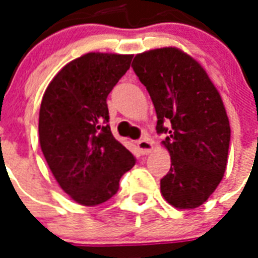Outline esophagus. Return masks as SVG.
<instances>
[{
	"label": "esophagus",
	"instance_id": "34e87169",
	"mask_svg": "<svg viewBox=\"0 0 258 258\" xmlns=\"http://www.w3.org/2000/svg\"><path fill=\"white\" fill-rule=\"evenodd\" d=\"M137 146L139 151L142 153V155H147V154L151 153V150H153V143L150 142V139L147 138H143L141 141L137 142Z\"/></svg>",
	"mask_w": 258,
	"mask_h": 258
}]
</instances>
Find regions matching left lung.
<instances>
[{
    "instance_id": "left-lung-1",
    "label": "left lung",
    "mask_w": 258,
    "mask_h": 258,
    "mask_svg": "<svg viewBox=\"0 0 258 258\" xmlns=\"http://www.w3.org/2000/svg\"><path fill=\"white\" fill-rule=\"evenodd\" d=\"M133 70L149 91L157 112V133L171 167L161 179L165 200L196 209L220 184L228 163L230 125L220 93L205 70L176 48L137 54Z\"/></svg>"
}]
</instances>
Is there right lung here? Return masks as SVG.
I'll return each mask as SVG.
<instances>
[{
	"instance_id": "right-lung-1",
	"label": "right lung",
	"mask_w": 258,
	"mask_h": 258,
	"mask_svg": "<svg viewBox=\"0 0 258 258\" xmlns=\"http://www.w3.org/2000/svg\"><path fill=\"white\" fill-rule=\"evenodd\" d=\"M133 54L87 53L67 64L42 96L40 145L60 187L95 206L119 190L135 157L113 138L107 96L128 71Z\"/></svg>"
}]
</instances>
